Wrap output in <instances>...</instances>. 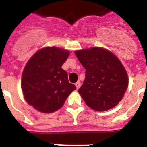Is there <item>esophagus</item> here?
Here are the masks:
<instances>
[{"instance_id":"34e87169","label":"esophagus","mask_w":147,"mask_h":147,"mask_svg":"<svg viewBox=\"0 0 147 147\" xmlns=\"http://www.w3.org/2000/svg\"><path fill=\"white\" fill-rule=\"evenodd\" d=\"M76 88H77V89H78V88H80V86H81L80 82H77L76 83Z\"/></svg>"}]
</instances>
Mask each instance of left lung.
Segmentation results:
<instances>
[{"mask_svg":"<svg viewBox=\"0 0 147 147\" xmlns=\"http://www.w3.org/2000/svg\"><path fill=\"white\" fill-rule=\"evenodd\" d=\"M85 69V78L78 89L86 105L98 111L115 107L128 87V77L120 60L100 47L76 51Z\"/></svg>","mask_w":147,"mask_h":147,"instance_id":"left-lung-1","label":"left lung"}]
</instances>
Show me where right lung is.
Wrapping results in <instances>:
<instances>
[{"label":"right lung","mask_w":147,"mask_h":147,"mask_svg":"<svg viewBox=\"0 0 147 147\" xmlns=\"http://www.w3.org/2000/svg\"><path fill=\"white\" fill-rule=\"evenodd\" d=\"M69 55V51L46 47L36 52L26 63L22 76V91L26 102L39 111H57L76 89L62 69Z\"/></svg>","instance_id":"1"}]
</instances>
